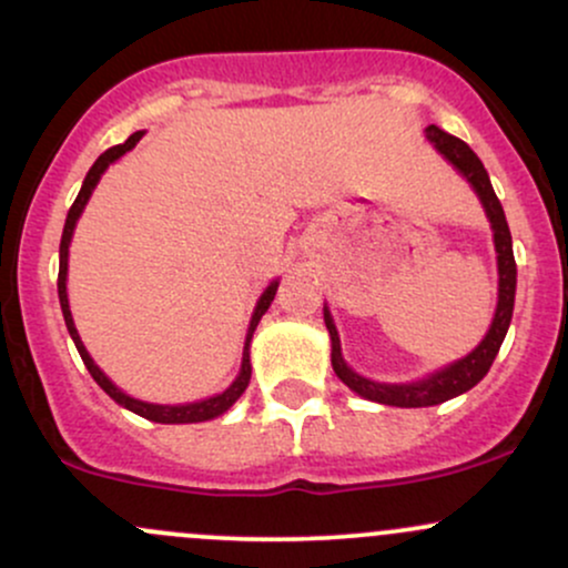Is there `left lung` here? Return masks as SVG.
<instances>
[{"mask_svg":"<svg viewBox=\"0 0 568 568\" xmlns=\"http://www.w3.org/2000/svg\"><path fill=\"white\" fill-rule=\"evenodd\" d=\"M427 139L435 143V149L446 158L452 165L470 181L475 192H478L480 202H484L488 221L494 226V245H497V262H499V302L497 312H494V323L488 328L484 342L475 347L470 355L462 357L454 366L438 371L425 382L414 384H379L357 376L342 357V347H338V334L336 325L331 321L328 310H325V328L331 334V363H334L336 376L347 384L349 389H355L357 395H363L366 400L384 403V406H400V408H422V406H438V403L452 400V397L467 393L478 384L491 368L494 357L505 342L507 328H510L513 321V304H515V256H513V237L510 230H507L505 211H501L497 194H494L491 181H488V173L484 162L478 160V154L467 146L465 141L456 139V135H448L446 130L429 125Z\"/></svg>","mask_w":568,"mask_h":568,"instance_id":"1","label":"left lung"}]
</instances>
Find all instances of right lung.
Returning a JSON list of instances; mask_svg holds the SVG:
<instances>
[{
  "label": "right lung",
  "instance_id": "1",
  "mask_svg": "<svg viewBox=\"0 0 568 568\" xmlns=\"http://www.w3.org/2000/svg\"><path fill=\"white\" fill-rule=\"evenodd\" d=\"M141 130L139 133H133L125 143H116V146L106 149V152L101 154V158L95 160V165L90 168L88 175H84V184L80 189V194H77L74 205L69 207V216H67V226H63V237H61V270H58V298H61V310H63V321H67V328L71 338H74L77 349H80L84 366H88L90 376L98 382V387L103 389L112 400L120 403V406H125L128 410H133V414L143 416V419H152V422H160V425H192V422H205V419H213V416L224 414L226 408L232 406L234 400H237L240 395L245 393L247 382H251V355H247V347H251V336L253 331H256L258 321H262V315L266 310H270L272 298H275L277 293V283H272L270 288L264 291V296L258 298L256 304V312H253L251 317V328H247V336H245V349H243V368H240V376L232 382L230 389H224V393L216 395V397H207V400H200V403H189V406H154V403H143V400H135V397H130L122 393V389H116L112 382L106 379V374H103L101 368L95 366L93 357L88 355V349H84V344L80 342V334H77L74 328V321H71V310H69V298H67V270H69V243H71V234H74V224L77 219H80L84 202L90 200V194H93V189L98 184V179H101V173L106 171L109 165L116 158H122V154L130 152V149L135 146V143L141 141Z\"/></svg>",
  "mask_w": 568,
  "mask_h": 568
}]
</instances>
